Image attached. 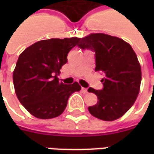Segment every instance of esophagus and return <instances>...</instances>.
<instances>
[{
    "label": "esophagus",
    "instance_id": "esophagus-1",
    "mask_svg": "<svg viewBox=\"0 0 154 154\" xmlns=\"http://www.w3.org/2000/svg\"><path fill=\"white\" fill-rule=\"evenodd\" d=\"M82 91L84 94L87 93V88H84V87H82Z\"/></svg>",
    "mask_w": 154,
    "mask_h": 154
}]
</instances>
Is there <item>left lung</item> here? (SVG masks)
<instances>
[{"label": "left lung", "instance_id": "left-lung-1", "mask_svg": "<svg viewBox=\"0 0 154 154\" xmlns=\"http://www.w3.org/2000/svg\"><path fill=\"white\" fill-rule=\"evenodd\" d=\"M82 49L95 53L97 72L104 73L103 88L88 92L96 94L97 105L88 107L98 119L112 121L130 109L139 95L141 84V67L132 47L118 37L105 34H91L80 38Z\"/></svg>", "mask_w": 154, "mask_h": 154}]
</instances>
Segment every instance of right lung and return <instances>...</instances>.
I'll return each instance as SVG.
<instances>
[{"instance_id":"obj_1","label":"right lung","mask_w":154,"mask_h":154,"mask_svg":"<svg viewBox=\"0 0 154 154\" xmlns=\"http://www.w3.org/2000/svg\"><path fill=\"white\" fill-rule=\"evenodd\" d=\"M80 38H50L36 42L24 50L13 72L15 94L22 106L38 119L60 116L68 98L81 86L75 82L66 85L57 75L67 62V54Z\"/></svg>"}]
</instances>
